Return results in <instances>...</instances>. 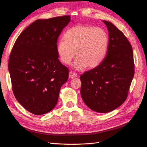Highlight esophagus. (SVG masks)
<instances>
[{
	"instance_id": "1",
	"label": "esophagus",
	"mask_w": 147,
	"mask_h": 147,
	"mask_svg": "<svg viewBox=\"0 0 147 147\" xmlns=\"http://www.w3.org/2000/svg\"><path fill=\"white\" fill-rule=\"evenodd\" d=\"M69 76L70 78H75V77H77V74L76 73H75L74 72H72V71H70V72H69Z\"/></svg>"
}]
</instances>
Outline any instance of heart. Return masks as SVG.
<instances>
[{"label":"heart","mask_w":147,"mask_h":147,"mask_svg":"<svg viewBox=\"0 0 147 147\" xmlns=\"http://www.w3.org/2000/svg\"><path fill=\"white\" fill-rule=\"evenodd\" d=\"M64 37L57 43V55L63 63L69 64L76 54L77 57L73 65L76 69L86 66L95 67L103 61L107 53L109 36L100 28L75 26L65 31Z\"/></svg>","instance_id":"obj_1"}]
</instances>
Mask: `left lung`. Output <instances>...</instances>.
Masks as SVG:
<instances>
[{"mask_svg": "<svg viewBox=\"0 0 147 147\" xmlns=\"http://www.w3.org/2000/svg\"><path fill=\"white\" fill-rule=\"evenodd\" d=\"M109 30L106 56L95 68L81 75V96L85 104L99 113H107L126 100L133 77L132 48L116 26L103 21Z\"/></svg>", "mask_w": 147, "mask_h": 147, "instance_id": "1", "label": "left lung"}]
</instances>
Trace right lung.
I'll return each instance as SVG.
<instances>
[{
	"label": "right lung",
	"mask_w": 147,
	"mask_h": 147,
	"mask_svg": "<svg viewBox=\"0 0 147 147\" xmlns=\"http://www.w3.org/2000/svg\"><path fill=\"white\" fill-rule=\"evenodd\" d=\"M70 21V15L37 20L21 33L12 48L8 70L13 94L34 115L53 109L68 80L69 69L58 59L57 42Z\"/></svg>",
	"instance_id": "1"
}]
</instances>
